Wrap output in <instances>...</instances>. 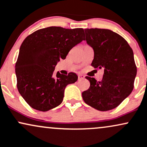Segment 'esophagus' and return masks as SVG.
Returning <instances> with one entry per match:
<instances>
[{
  "label": "esophagus",
  "instance_id": "34e87169",
  "mask_svg": "<svg viewBox=\"0 0 147 147\" xmlns=\"http://www.w3.org/2000/svg\"><path fill=\"white\" fill-rule=\"evenodd\" d=\"M84 76L83 75H79L78 76V80H82V79H84Z\"/></svg>",
  "mask_w": 147,
  "mask_h": 147
}]
</instances>
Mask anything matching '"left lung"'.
<instances>
[{"label":"left lung","mask_w":147,"mask_h":147,"mask_svg":"<svg viewBox=\"0 0 147 147\" xmlns=\"http://www.w3.org/2000/svg\"><path fill=\"white\" fill-rule=\"evenodd\" d=\"M88 45L94 49L91 65L103 69L104 75L98 82L86 76L90 87L82 92L84 101L91 107L105 111L118 106L130 95L137 74L133 50L125 38L105 29H85Z\"/></svg>","instance_id":"obj_1"}]
</instances>
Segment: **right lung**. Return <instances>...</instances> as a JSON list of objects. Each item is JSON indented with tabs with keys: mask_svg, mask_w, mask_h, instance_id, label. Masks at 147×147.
Returning a JSON list of instances; mask_svg holds the SVG:
<instances>
[{
	"mask_svg": "<svg viewBox=\"0 0 147 147\" xmlns=\"http://www.w3.org/2000/svg\"><path fill=\"white\" fill-rule=\"evenodd\" d=\"M82 28L49 27L38 29L22 42L16 63L18 90L31 107L47 111L63 100L65 87L78 80V76L57 72L60 59H65L71 49L84 40Z\"/></svg>",
	"mask_w": 147,
	"mask_h": 147,
	"instance_id": "right-lung-1",
	"label": "right lung"
}]
</instances>
